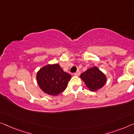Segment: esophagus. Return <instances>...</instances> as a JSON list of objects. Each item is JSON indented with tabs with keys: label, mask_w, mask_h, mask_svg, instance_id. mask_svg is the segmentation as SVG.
I'll return each mask as SVG.
<instances>
[{
	"label": "esophagus",
	"mask_w": 134,
	"mask_h": 134,
	"mask_svg": "<svg viewBox=\"0 0 134 134\" xmlns=\"http://www.w3.org/2000/svg\"><path fill=\"white\" fill-rule=\"evenodd\" d=\"M80 73H81V72H80V71L79 70H77L76 72L74 73V75L77 76H79L80 75Z\"/></svg>",
	"instance_id": "1"
}]
</instances>
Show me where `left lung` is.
Here are the masks:
<instances>
[{
	"label": "left lung",
	"instance_id": "obj_1",
	"mask_svg": "<svg viewBox=\"0 0 134 134\" xmlns=\"http://www.w3.org/2000/svg\"><path fill=\"white\" fill-rule=\"evenodd\" d=\"M80 77L91 91H96L101 88L107 82L106 75L96 66L87 70Z\"/></svg>",
	"mask_w": 134,
	"mask_h": 134
}]
</instances>
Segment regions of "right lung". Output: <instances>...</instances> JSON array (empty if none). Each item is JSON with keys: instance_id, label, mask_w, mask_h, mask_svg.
Segmentation results:
<instances>
[{"instance_id": "right-lung-1", "label": "right lung", "mask_w": 134, "mask_h": 134, "mask_svg": "<svg viewBox=\"0 0 134 134\" xmlns=\"http://www.w3.org/2000/svg\"><path fill=\"white\" fill-rule=\"evenodd\" d=\"M71 77L58 64L44 66L37 73L39 87L45 93L51 96H57L64 91Z\"/></svg>"}]
</instances>
